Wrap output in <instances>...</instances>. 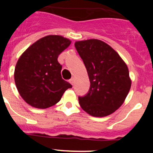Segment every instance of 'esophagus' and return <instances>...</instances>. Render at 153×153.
Returning a JSON list of instances; mask_svg holds the SVG:
<instances>
[{
	"label": "esophagus",
	"instance_id": "obj_1",
	"mask_svg": "<svg viewBox=\"0 0 153 153\" xmlns=\"http://www.w3.org/2000/svg\"><path fill=\"white\" fill-rule=\"evenodd\" d=\"M69 81H70V83H71V84L74 85V78H71V79H70Z\"/></svg>",
	"mask_w": 153,
	"mask_h": 153
}]
</instances>
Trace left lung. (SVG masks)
Masks as SVG:
<instances>
[{
  "label": "left lung",
  "instance_id": "obj_1",
  "mask_svg": "<svg viewBox=\"0 0 153 153\" xmlns=\"http://www.w3.org/2000/svg\"><path fill=\"white\" fill-rule=\"evenodd\" d=\"M75 47L90 81L88 93L79 97L81 108L93 117L112 114L123 103L130 90L126 64L117 51L102 40L76 41Z\"/></svg>",
  "mask_w": 153,
  "mask_h": 153
}]
</instances>
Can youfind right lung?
Segmentation results:
<instances>
[{
	"instance_id": "1",
	"label": "right lung",
	"mask_w": 153,
	"mask_h": 153,
	"mask_svg": "<svg viewBox=\"0 0 153 153\" xmlns=\"http://www.w3.org/2000/svg\"><path fill=\"white\" fill-rule=\"evenodd\" d=\"M71 44L59 35H48L30 46L20 56L14 81L20 95L30 106L51 107L60 100L72 85L61 76L58 56Z\"/></svg>"
}]
</instances>
